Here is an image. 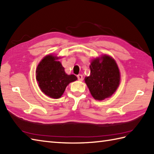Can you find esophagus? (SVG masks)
I'll return each instance as SVG.
<instances>
[{
    "label": "esophagus",
    "mask_w": 154,
    "mask_h": 154,
    "mask_svg": "<svg viewBox=\"0 0 154 154\" xmlns=\"http://www.w3.org/2000/svg\"><path fill=\"white\" fill-rule=\"evenodd\" d=\"M77 78H78V80H79V81H83V75H81V74L78 75Z\"/></svg>",
    "instance_id": "esophagus-1"
}]
</instances>
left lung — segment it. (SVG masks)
Returning a JSON list of instances; mask_svg holds the SVG:
<instances>
[{"mask_svg": "<svg viewBox=\"0 0 154 154\" xmlns=\"http://www.w3.org/2000/svg\"><path fill=\"white\" fill-rule=\"evenodd\" d=\"M90 75L85 77V82L93 97L103 100L111 97L119 87V70L112 57L104 55L93 59L89 66Z\"/></svg>", "mask_w": 154, "mask_h": 154, "instance_id": "left-lung-1", "label": "left lung"}]
</instances>
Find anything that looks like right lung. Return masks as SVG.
Listing matches in <instances>:
<instances>
[{"mask_svg":"<svg viewBox=\"0 0 154 154\" xmlns=\"http://www.w3.org/2000/svg\"><path fill=\"white\" fill-rule=\"evenodd\" d=\"M59 57L49 55L39 63L36 70V79L42 92L53 99L61 97L69 83L76 81L75 75H67Z\"/></svg>","mask_w":154,"mask_h":154,"instance_id":"obj_1","label":"right lung"}]
</instances>
